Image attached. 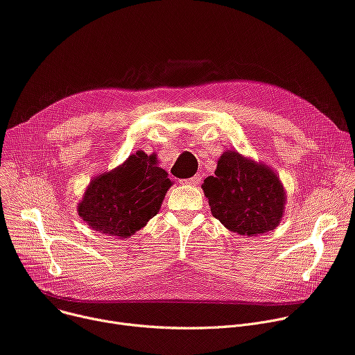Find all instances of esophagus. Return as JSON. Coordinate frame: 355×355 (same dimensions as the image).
Wrapping results in <instances>:
<instances>
[{"mask_svg":"<svg viewBox=\"0 0 355 355\" xmlns=\"http://www.w3.org/2000/svg\"><path fill=\"white\" fill-rule=\"evenodd\" d=\"M181 184H185V185H197L201 182V174H196L194 177L191 178H185V180H180Z\"/></svg>","mask_w":355,"mask_h":355,"instance_id":"1","label":"esophagus"}]
</instances>
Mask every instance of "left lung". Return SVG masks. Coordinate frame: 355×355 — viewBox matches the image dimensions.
Listing matches in <instances>:
<instances>
[{
	"instance_id": "obj_1",
	"label": "left lung",
	"mask_w": 355,
	"mask_h": 355,
	"mask_svg": "<svg viewBox=\"0 0 355 355\" xmlns=\"http://www.w3.org/2000/svg\"><path fill=\"white\" fill-rule=\"evenodd\" d=\"M214 174L204 180L202 190L212 216L224 227L250 237L278 225L284 214L286 193L270 167L227 151Z\"/></svg>"
}]
</instances>
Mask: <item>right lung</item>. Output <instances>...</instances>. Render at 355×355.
I'll return each instance as SVG.
<instances>
[{"mask_svg":"<svg viewBox=\"0 0 355 355\" xmlns=\"http://www.w3.org/2000/svg\"><path fill=\"white\" fill-rule=\"evenodd\" d=\"M157 164L154 154L137 151L120 167L94 178L78 204L80 217L101 234L131 237L157 216L173 185Z\"/></svg>","mask_w":355,"mask_h":355,"instance_id":"right-lung-1","label":"right lung"}]
</instances>
